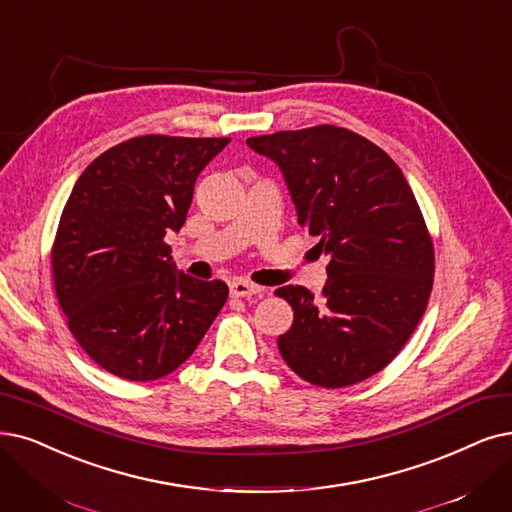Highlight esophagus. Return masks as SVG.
Instances as JSON below:
<instances>
[{
    "instance_id": "obj_1",
    "label": "esophagus",
    "mask_w": 512,
    "mask_h": 512,
    "mask_svg": "<svg viewBox=\"0 0 512 512\" xmlns=\"http://www.w3.org/2000/svg\"><path fill=\"white\" fill-rule=\"evenodd\" d=\"M229 290H231V294H233V296H237V298H252V296H260V294H264V288H260V285H254V283H250V281H243V279H235V281H231Z\"/></svg>"
}]
</instances>
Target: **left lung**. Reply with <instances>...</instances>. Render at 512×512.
I'll list each match as a JSON object with an SVG mask.
<instances>
[{"label": "left lung", "mask_w": 512, "mask_h": 512, "mask_svg": "<svg viewBox=\"0 0 512 512\" xmlns=\"http://www.w3.org/2000/svg\"><path fill=\"white\" fill-rule=\"evenodd\" d=\"M281 170L298 224L330 256L317 300L283 285L294 323L277 338L283 361L323 388L357 384L403 349L424 315L435 254L418 201L397 163L336 126L245 140Z\"/></svg>", "instance_id": "1"}]
</instances>
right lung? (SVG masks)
Masks as SVG:
<instances>
[{"label":"right lung","mask_w":512,"mask_h":512,"mask_svg":"<svg viewBox=\"0 0 512 512\" xmlns=\"http://www.w3.org/2000/svg\"><path fill=\"white\" fill-rule=\"evenodd\" d=\"M231 138L138 136L75 182L52 250L54 288L90 359L132 382L185 363L227 302L224 281L178 273L163 241L187 220L195 180Z\"/></svg>","instance_id":"add662e5"}]
</instances>
